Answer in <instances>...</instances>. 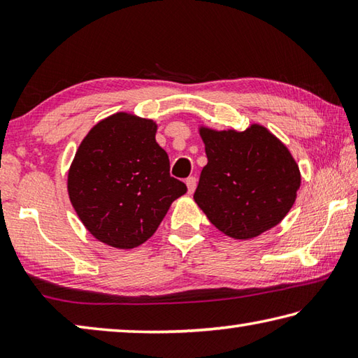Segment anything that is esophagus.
<instances>
[{
  "mask_svg": "<svg viewBox=\"0 0 358 358\" xmlns=\"http://www.w3.org/2000/svg\"><path fill=\"white\" fill-rule=\"evenodd\" d=\"M196 185H197V178H196V177H187V178H186L187 192H189V194H192L194 189H196Z\"/></svg>",
  "mask_w": 358,
  "mask_h": 358,
  "instance_id": "obj_1",
  "label": "esophagus"
}]
</instances>
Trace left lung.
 <instances>
[{
	"label": "left lung",
	"mask_w": 358,
	"mask_h": 358,
	"mask_svg": "<svg viewBox=\"0 0 358 358\" xmlns=\"http://www.w3.org/2000/svg\"><path fill=\"white\" fill-rule=\"evenodd\" d=\"M208 162L194 201L229 237L248 240L280 224L295 202L300 172L289 150L259 124L243 132L201 129Z\"/></svg>",
	"instance_id": "left-lung-1"
}]
</instances>
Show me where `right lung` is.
<instances>
[{
    "label": "right lung",
    "instance_id": "add662e5",
    "mask_svg": "<svg viewBox=\"0 0 358 358\" xmlns=\"http://www.w3.org/2000/svg\"><path fill=\"white\" fill-rule=\"evenodd\" d=\"M151 120L117 113L88 132L72 162L68 191L92 235L131 250L156 232L171 203L187 191L171 177Z\"/></svg>",
    "mask_w": 358,
    "mask_h": 358
}]
</instances>
